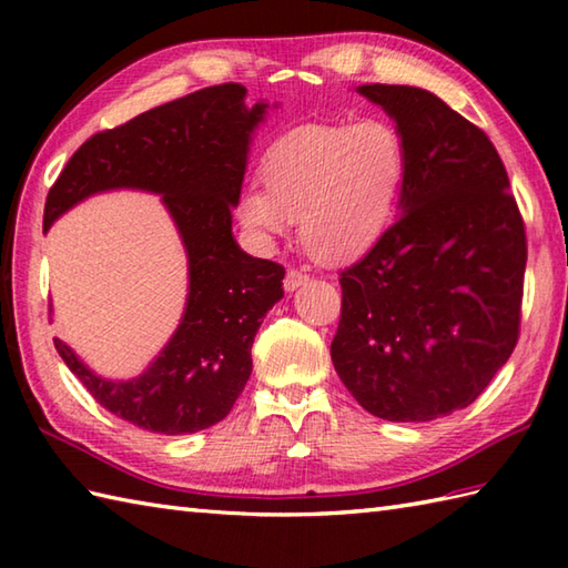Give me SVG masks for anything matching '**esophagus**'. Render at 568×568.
Instances as JSON below:
<instances>
[{"instance_id":"esophagus-1","label":"esophagus","mask_w":568,"mask_h":568,"mask_svg":"<svg viewBox=\"0 0 568 568\" xmlns=\"http://www.w3.org/2000/svg\"><path fill=\"white\" fill-rule=\"evenodd\" d=\"M307 281V273H303V271H297V268H291L285 273V281H283V285H285V291H295V287H300Z\"/></svg>"}]
</instances>
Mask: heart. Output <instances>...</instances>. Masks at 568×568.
<instances>
[{"instance_id": "obj_1", "label": "heart", "mask_w": 568, "mask_h": 568, "mask_svg": "<svg viewBox=\"0 0 568 568\" xmlns=\"http://www.w3.org/2000/svg\"><path fill=\"white\" fill-rule=\"evenodd\" d=\"M263 190L244 187L236 214L251 234L273 239L300 224V241L324 263L368 251L388 229L407 178V143L388 119L305 126L273 143Z\"/></svg>"}]
</instances>
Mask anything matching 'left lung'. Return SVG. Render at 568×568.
I'll return each instance as SVG.
<instances>
[{
    "label": "left lung",
    "instance_id": "8db88e82",
    "mask_svg": "<svg viewBox=\"0 0 568 568\" xmlns=\"http://www.w3.org/2000/svg\"><path fill=\"white\" fill-rule=\"evenodd\" d=\"M407 143L400 216L339 275L332 361L358 405L388 422L468 407L520 336L527 236L486 131L437 94L361 84Z\"/></svg>",
    "mask_w": 568,
    "mask_h": 568
}]
</instances>
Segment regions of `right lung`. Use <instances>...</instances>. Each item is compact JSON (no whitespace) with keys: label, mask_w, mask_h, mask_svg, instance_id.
<instances>
[{"label":"right lung","mask_w":568,"mask_h":568,"mask_svg":"<svg viewBox=\"0 0 568 568\" xmlns=\"http://www.w3.org/2000/svg\"><path fill=\"white\" fill-rule=\"evenodd\" d=\"M244 98V84H212L100 131L48 190L43 232L94 192L134 187L163 195L185 244L183 320L139 378L94 376L70 346L53 339L94 400L141 429L190 434L232 413L253 368V336L283 297V265L248 256L232 234L248 141L268 106H246Z\"/></svg>","instance_id":"obj_1"}]
</instances>
